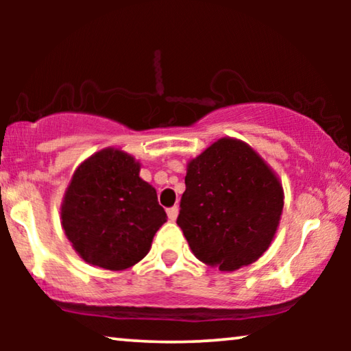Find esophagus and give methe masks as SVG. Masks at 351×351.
<instances>
[{"label":"esophagus","instance_id":"1","mask_svg":"<svg viewBox=\"0 0 351 351\" xmlns=\"http://www.w3.org/2000/svg\"><path fill=\"white\" fill-rule=\"evenodd\" d=\"M177 215H179V208H177V206H172V208L167 209V217H169L172 222L177 219Z\"/></svg>","mask_w":351,"mask_h":351}]
</instances>
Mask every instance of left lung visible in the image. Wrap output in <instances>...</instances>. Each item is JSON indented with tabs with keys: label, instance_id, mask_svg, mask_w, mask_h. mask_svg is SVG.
I'll return each instance as SVG.
<instances>
[{
	"label": "left lung",
	"instance_id": "8db88e82",
	"mask_svg": "<svg viewBox=\"0 0 351 351\" xmlns=\"http://www.w3.org/2000/svg\"><path fill=\"white\" fill-rule=\"evenodd\" d=\"M177 225L206 265L233 271L270 246L282 213V186L246 143L220 138L191 160Z\"/></svg>",
	"mask_w": 351,
	"mask_h": 351
}]
</instances>
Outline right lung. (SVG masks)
I'll list each match as a JSON object with an SVG mask.
<instances>
[{"instance_id": "obj_1", "label": "right lung", "mask_w": 351, "mask_h": 351, "mask_svg": "<svg viewBox=\"0 0 351 351\" xmlns=\"http://www.w3.org/2000/svg\"><path fill=\"white\" fill-rule=\"evenodd\" d=\"M141 166L114 148L99 152L73 174L62 204V225L75 251L105 270L136 265L167 220Z\"/></svg>"}]
</instances>
